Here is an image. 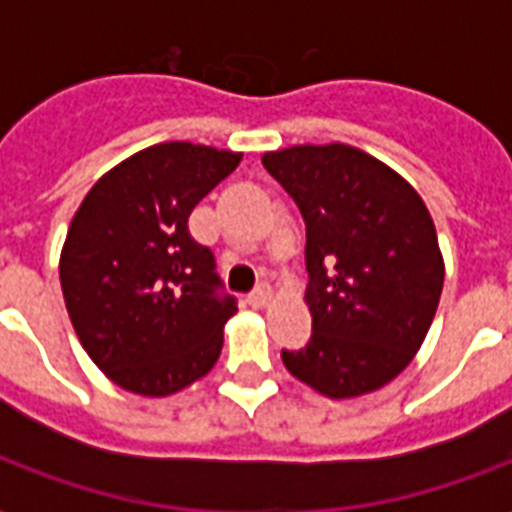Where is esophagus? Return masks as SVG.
I'll use <instances>...</instances> for the list:
<instances>
[{
	"label": "esophagus",
	"instance_id": "esophagus-1",
	"mask_svg": "<svg viewBox=\"0 0 512 512\" xmlns=\"http://www.w3.org/2000/svg\"><path fill=\"white\" fill-rule=\"evenodd\" d=\"M271 300H273V289L268 287V284H260V287H257L255 292L249 295L247 303L260 311V308H268V305H271Z\"/></svg>",
	"mask_w": 512,
	"mask_h": 512
}]
</instances>
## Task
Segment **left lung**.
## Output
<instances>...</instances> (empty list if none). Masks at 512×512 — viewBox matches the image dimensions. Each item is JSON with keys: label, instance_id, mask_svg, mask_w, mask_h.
Listing matches in <instances>:
<instances>
[{"label": "left lung", "instance_id": "left-lung-1", "mask_svg": "<svg viewBox=\"0 0 512 512\" xmlns=\"http://www.w3.org/2000/svg\"><path fill=\"white\" fill-rule=\"evenodd\" d=\"M263 167L303 212V350H281L292 377L327 398L393 382L417 356L444 289V255L425 201L388 164L348 143L263 154Z\"/></svg>", "mask_w": 512, "mask_h": 512}]
</instances>
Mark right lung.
<instances>
[{"label": "right lung", "instance_id": "1", "mask_svg": "<svg viewBox=\"0 0 512 512\" xmlns=\"http://www.w3.org/2000/svg\"><path fill=\"white\" fill-rule=\"evenodd\" d=\"M239 162L188 140L156 143L111 167L74 212L63 300L87 356L119 388L172 396L220 358L236 300L217 295L215 260L188 217Z\"/></svg>", "mask_w": 512, "mask_h": 512}]
</instances>
